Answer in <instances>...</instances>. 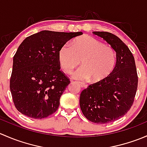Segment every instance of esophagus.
Masks as SVG:
<instances>
[{"instance_id":"1","label":"esophagus","mask_w":147,"mask_h":147,"mask_svg":"<svg viewBox=\"0 0 147 147\" xmlns=\"http://www.w3.org/2000/svg\"><path fill=\"white\" fill-rule=\"evenodd\" d=\"M78 84H80V86L81 87H83V88H86V87H87V85H86L85 84H84V83H83V82H78Z\"/></svg>"}]
</instances>
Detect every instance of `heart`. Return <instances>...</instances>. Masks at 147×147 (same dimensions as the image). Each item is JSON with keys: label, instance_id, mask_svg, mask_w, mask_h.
<instances>
[{"label": "heart", "instance_id": "1", "mask_svg": "<svg viewBox=\"0 0 147 147\" xmlns=\"http://www.w3.org/2000/svg\"><path fill=\"white\" fill-rule=\"evenodd\" d=\"M59 64L66 73H71L81 60L82 67L74 73L79 80L94 83L102 82L112 72L116 64V54L113 49L93 37L83 35L68 44L62 45L57 54Z\"/></svg>", "mask_w": 147, "mask_h": 147}]
</instances>
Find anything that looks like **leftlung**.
Returning a JSON list of instances; mask_svg holds the SVG:
<instances>
[{
  "label": "left lung",
  "mask_w": 147,
  "mask_h": 147,
  "mask_svg": "<svg viewBox=\"0 0 147 147\" xmlns=\"http://www.w3.org/2000/svg\"><path fill=\"white\" fill-rule=\"evenodd\" d=\"M116 52V65L102 82L94 83L80 94V106L84 116L97 124H107L127 114L134 102L138 77L132 53L121 39L108 32H93Z\"/></svg>",
  "instance_id": "8db88e82"
}]
</instances>
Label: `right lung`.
I'll list each match as a JSON object with an SVG mask.
<instances>
[{
  "instance_id": "obj_1",
  "label": "right lung",
  "mask_w": 147,
  "mask_h": 147,
  "mask_svg": "<svg viewBox=\"0 0 147 147\" xmlns=\"http://www.w3.org/2000/svg\"><path fill=\"white\" fill-rule=\"evenodd\" d=\"M82 32L42 30L26 38L13 57L10 89L16 109L33 119H43L58 108L70 83L60 70L59 49Z\"/></svg>"
}]
</instances>
